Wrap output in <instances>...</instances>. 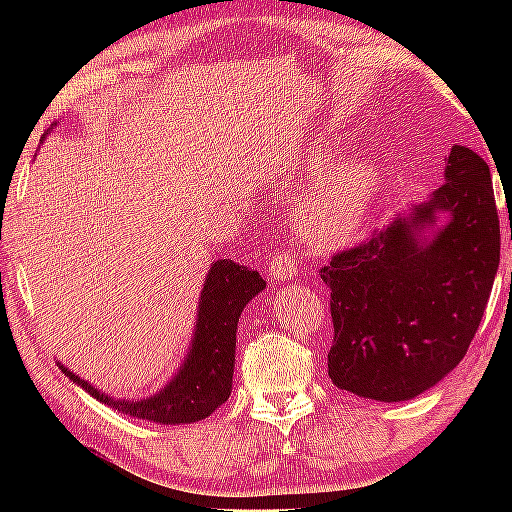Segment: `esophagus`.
Segmentation results:
<instances>
[{
  "label": "esophagus",
  "mask_w": 512,
  "mask_h": 512,
  "mask_svg": "<svg viewBox=\"0 0 512 512\" xmlns=\"http://www.w3.org/2000/svg\"><path fill=\"white\" fill-rule=\"evenodd\" d=\"M268 272H270L272 282H286V279L296 277L298 275L296 256L289 254V251H279L277 256H272Z\"/></svg>",
  "instance_id": "1"
}]
</instances>
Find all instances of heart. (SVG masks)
<instances>
[{"label": "heart", "mask_w": 512, "mask_h": 512, "mask_svg": "<svg viewBox=\"0 0 512 512\" xmlns=\"http://www.w3.org/2000/svg\"><path fill=\"white\" fill-rule=\"evenodd\" d=\"M335 144L317 139L303 146L279 186L291 188L312 177L291 207V228L314 251L352 244L373 214L382 191V174L370 160L335 163Z\"/></svg>", "instance_id": "b5f03b06"}]
</instances>
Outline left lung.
I'll return each instance as SVG.
<instances>
[{"mask_svg": "<svg viewBox=\"0 0 512 512\" xmlns=\"http://www.w3.org/2000/svg\"><path fill=\"white\" fill-rule=\"evenodd\" d=\"M501 256L489 167L454 146L445 184L321 268L335 338L328 377L361 398L410 401L464 359Z\"/></svg>", "mask_w": 512, "mask_h": 512, "instance_id": "1", "label": "left lung"}]
</instances>
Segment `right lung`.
<instances>
[{
    "label": "right lung",
    "instance_id": "right-lung-1",
    "mask_svg": "<svg viewBox=\"0 0 512 512\" xmlns=\"http://www.w3.org/2000/svg\"><path fill=\"white\" fill-rule=\"evenodd\" d=\"M265 289L263 277L228 258L214 261L202 282L191 347L177 373L163 389L146 398H114L102 394L60 363L74 384L97 401L128 417L156 424H193L212 415L233 391L237 321L251 298Z\"/></svg>",
    "mask_w": 512,
    "mask_h": 512
}]
</instances>
